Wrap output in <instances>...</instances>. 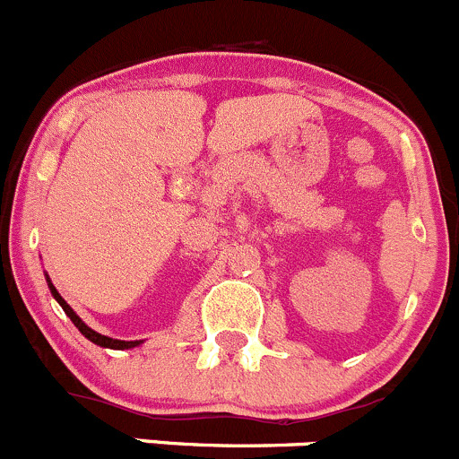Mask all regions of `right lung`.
I'll use <instances>...</instances> for the list:
<instances>
[{
  "instance_id": "add662e5",
  "label": "right lung",
  "mask_w": 459,
  "mask_h": 459,
  "mask_svg": "<svg viewBox=\"0 0 459 459\" xmlns=\"http://www.w3.org/2000/svg\"><path fill=\"white\" fill-rule=\"evenodd\" d=\"M46 281H48V289H50V295H53L55 299H57V304L59 307L64 308V313H66L68 317H71V322L75 324L77 328H80V333L82 335L86 337V340H91L92 344H97V346H101V349H115V351H126V349H135V346H140L143 340H135V342H126V340H113V337H108V335H101V333H97V331H92L91 326H86L84 324V319H82L80 316H77L75 311H73L71 307H68L66 304V299L62 298V295L57 293V289H55L53 286V281H50V277L46 275Z\"/></svg>"
}]
</instances>
